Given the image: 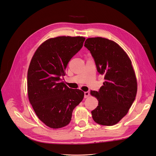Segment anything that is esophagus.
Segmentation results:
<instances>
[{"instance_id":"esophagus-1","label":"esophagus","mask_w":156,"mask_h":156,"mask_svg":"<svg viewBox=\"0 0 156 156\" xmlns=\"http://www.w3.org/2000/svg\"><path fill=\"white\" fill-rule=\"evenodd\" d=\"M90 95V91H87L84 92V98H87Z\"/></svg>"}]
</instances>
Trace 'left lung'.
Wrapping results in <instances>:
<instances>
[{"label":"left lung","mask_w":156,"mask_h":156,"mask_svg":"<svg viewBox=\"0 0 156 156\" xmlns=\"http://www.w3.org/2000/svg\"><path fill=\"white\" fill-rule=\"evenodd\" d=\"M84 46L105 80L98 92L91 90L98 101L91 112L92 118L99 125L113 126L127 114L136 98L137 81L131 61L117 43L106 38H87Z\"/></svg>","instance_id":"1"}]
</instances>
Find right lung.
Listing matches in <instances>:
<instances>
[{
  "label": "right lung",
  "instance_id": "right-lung-1",
  "mask_svg": "<svg viewBox=\"0 0 156 156\" xmlns=\"http://www.w3.org/2000/svg\"><path fill=\"white\" fill-rule=\"evenodd\" d=\"M82 37L50 38L37 49L28 70V95L38 118L57 129L70 123L74 108L84 93L69 88L62 80L71 58L83 46Z\"/></svg>",
  "mask_w": 156,
  "mask_h": 156
}]
</instances>
